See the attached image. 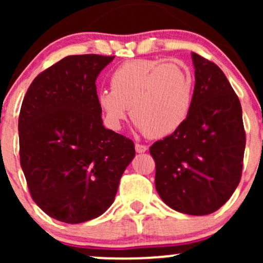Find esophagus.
<instances>
[{"instance_id": "esophagus-1", "label": "esophagus", "mask_w": 263, "mask_h": 263, "mask_svg": "<svg viewBox=\"0 0 263 263\" xmlns=\"http://www.w3.org/2000/svg\"><path fill=\"white\" fill-rule=\"evenodd\" d=\"M135 148H136V152H137V153H144L147 149H148V147L144 146V144L136 143V144H135Z\"/></svg>"}]
</instances>
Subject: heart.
<instances>
[{
	"label": "heart",
	"mask_w": 263,
	"mask_h": 263,
	"mask_svg": "<svg viewBox=\"0 0 263 263\" xmlns=\"http://www.w3.org/2000/svg\"><path fill=\"white\" fill-rule=\"evenodd\" d=\"M111 90L98 93V104L106 125L120 129L131 117L142 134L161 138L185 122L193 102V77L177 63L135 59L123 63L110 78Z\"/></svg>",
	"instance_id": "heart-1"
}]
</instances>
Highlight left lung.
<instances>
[{
  "instance_id": "left-lung-1",
  "label": "left lung",
  "mask_w": 263,
  "mask_h": 263,
  "mask_svg": "<svg viewBox=\"0 0 263 263\" xmlns=\"http://www.w3.org/2000/svg\"><path fill=\"white\" fill-rule=\"evenodd\" d=\"M192 60L195 85L188 117L149 152L162 200L200 216L220 209L237 188L246 136L240 100L221 69L197 53Z\"/></svg>"
}]
</instances>
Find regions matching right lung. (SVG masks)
Returning a JSON list of instances; mask_svg holds the SVG:
<instances>
[{
	"label": "right lung",
	"instance_id": "obj_1",
	"mask_svg": "<svg viewBox=\"0 0 263 263\" xmlns=\"http://www.w3.org/2000/svg\"><path fill=\"white\" fill-rule=\"evenodd\" d=\"M115 57L69 55L33 80L18 119L21 167L34 203L66 224L114 203L134 142L102 125L96 84Z\"/></svg>",
	"mask_w": 263,
	"mask_h": 263
}]
</instances>
